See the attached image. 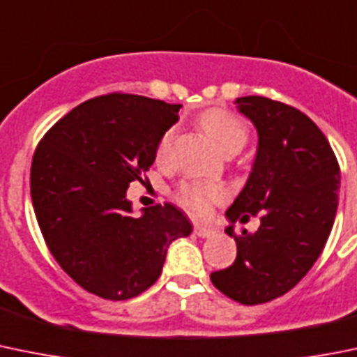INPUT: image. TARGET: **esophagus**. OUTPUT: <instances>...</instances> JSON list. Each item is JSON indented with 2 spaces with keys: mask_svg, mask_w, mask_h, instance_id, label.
<instances>
[{
  "mask_svg": "<svg viewBox=\"0 0 357 357\" xmlns=\"http://www.w3.org/2000/svg\"><path fill=\"white\" fill-rule=\"evenodd\" d=\"M195 234L199 236V238H213V236L216 234L215 229L208 227V225H195Z\"/></svg>",
  "mask_w": 357,
  "mask_h": 357,
  "instance_id": "34e87169",
  "label": "esophagus"
}]
</instances>
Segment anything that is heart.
I'll return each mask as SVG.
<instances>
[{
  "label": "heart",
  "instance_id": "1",
  "mask_svg": "<svg viewBox=\"0 0 357 357\" xmlns=\"http://www.w3.org/2000/svg\"><path fill=\"white\" fill-rule=\"evenodd\" d=\"M199 125L204 130V133L211 139L213 144L220 151H241L248 141V125L243 121L239 116L232 114L231 111L224 107H211L199 116ZM176 130L167 128L162 133L158 144H156V160L163 162L169 158L172 142H174ZM227 195L225 188L216 183L204 181H185L179 185L176 197L179 204L185 206L190 211L204 215L209 211L213 204L222 202Z\"/></svg>",
  "mask_w": 357,
  "mask_h": 357
}]
</instances>
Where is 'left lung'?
Returning <instances> with one entry per match:
<instances>
[{"label": "left lung", "mask_w": 357, "mask_h": 357, "mask_svg": "<svg viewBox=\"0 0 357 357\" xmlns=\"http://www.w3.org/2000/svg\"><path fill=\"white\" fill-rule=\"evenodd\" d=\"M236 107L254 123L257 153L246 185L225 216L231 224L261 215V227L236 236L238 255L211 282L241 305H261L299 284L321 255L338 208L340 167L324 133L298 109L266 96Z\"/></svg>", "instance_id": "1"}]
</instances>
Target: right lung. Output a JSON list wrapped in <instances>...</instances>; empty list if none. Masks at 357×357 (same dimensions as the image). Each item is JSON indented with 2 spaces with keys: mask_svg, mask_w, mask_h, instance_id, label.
I'll use <instances>...</instances> for the list:
<instances>
[{
  "mask_svg": "<svg viewBox=\"0 0 357 357\" xmlns=\"http://www.w3.org/2000/svg\"><path fill=\"white\" fill-rule=\"evenodd\" d=\"M179 103L141 95L96 96L63 116L31 162L36 222L63 271L91 294L123 301L158 280L167 248L192 224L172 204L132 215L130 183L156 158Z\"/></svg>",
  "mask_w": 357,
  "mask_h": 357,
  "instance_id": "1",
  "label": "right lung"
}]
</instances>
